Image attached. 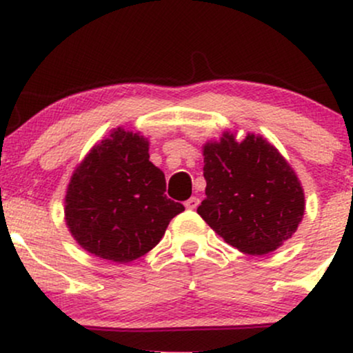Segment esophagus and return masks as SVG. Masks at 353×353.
Returning <instances> with one entry per match:
<instances>
[{
  "instance_id": "1",
  "label": "esophagus",
  "mask_w": 353,
  "mask_h": 353,
  "mask_svg": "<svg viewBox=\"0 0 353 353\" xmlns=\"http://www.w3.org/2000/svg\"><path fill=\"white\" fill-rule=\"evenodd\" d=\"M185 209H189V210H194L197 208V205H199V199H197V197H190V199H188L185 201Z\"/></svg>"
}]
</instances>
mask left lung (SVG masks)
Returning <instances> with one entry per match:
<instances>
[{"mask_svg":"<svg viewBox=\"0 0 353 353\" xmlns=\"http://www.w3.org/2000/svg\"><path fill=\"white\" fill-rule=\"evenodd\" d=\"M205 199L197 214L228 244L262 255L294 236L303 217L301 181L282 154L262 136L237 143L224 132L204 145Z\"/></svg>","mask_w":353,"mask_h":353,"instance_id":"8db88e82","label":"left lung"}]
</instances>
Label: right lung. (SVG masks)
I'll list each match as a JSON object with an SVG mask.
<instances>
[{
    "label": "right lung",
    "mask_w": 353,
    "mask_h": 353,
    "mask_svg": "<svg viewBox=\"0 0 353 353\" xmlns=\"http://www.w3.org/2000/svg\"><path fill=\"white\" fill-rule=\"evenodd\" d=\"M165 177L149 161L139 132L117 128L83 159L64 199L66 225L88 252L125 264L159 244L184 210L165 196Z\"/></svg>",
    "instance_id": "1"
}]
</instances>
